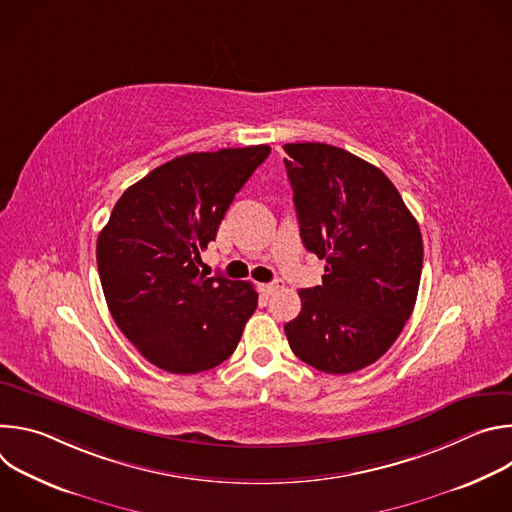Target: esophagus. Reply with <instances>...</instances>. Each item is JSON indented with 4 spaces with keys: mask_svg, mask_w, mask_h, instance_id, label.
I'll return each instance as SVG.
<instances>
[{
    "mask_svg": "<svg viewBox=\"0 0 512 512\" xmlns=\"http://www.w3.org/2000/svg\"><path fill=\"white\" fill-rule=\"evenodd\" d=\"M279 287H281V281H279V279H275V281H271V283H261V285H259L263 296H271L273 291H277Z\"/></svg>",
    "mask_w": 512,
    "mask_h": 512,
    "instance_id": "esophagus-1",
    "label": "esophagus"
}]
</instances>
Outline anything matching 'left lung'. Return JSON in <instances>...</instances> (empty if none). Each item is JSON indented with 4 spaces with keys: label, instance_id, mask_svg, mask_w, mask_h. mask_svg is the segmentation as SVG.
<instances>
[{
    "label": "left lung",
    "instance_id": "left-lung-1",
    "mask_svg": "<svg viewBox=\"0 0 512 512\" xmlns=\"http://www.w3.org/2000/svg\"><path fill=\"white\" fill-rule=\"evenodd\" d=\"M283 150L304 247L326 261L322 285L300 289L302 312L285 336L310 367L354 373L393 346L413 312L421 231L377 166L328 143Z\"/></svg>",
    "mask_w": 512,
    "mask_h": 512
}]
</instances>
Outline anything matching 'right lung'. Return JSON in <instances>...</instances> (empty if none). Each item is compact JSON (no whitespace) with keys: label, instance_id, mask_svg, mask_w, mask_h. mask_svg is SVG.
Wrapping results in <instances>:
<instances>
[{"label":"right lung","instance_id":"right-lung-1","mask_svg":"<svg viewBox=\"0 0 512 512\" xmlns=\"http://www.w3.org/2000/svg\"><path fill=\"white\" fill-rule=\"evenodd\" d=\"M269 145L174 158L129 186L97 239V267L119 330L156 367L192 375L227 360L257 308L249 281L200 273L235 194Z\"/></svg>","mask_w":512,"mask_h":512}]
</instances>
